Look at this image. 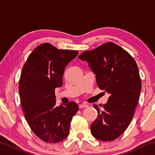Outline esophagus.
<instances>
[{
    "mask_svg": "<svg viewBox=\"0 0 155 155\" xmlns=\"http://www.w3.org/2000/svg\"><path fill=\"white\" fill-rule=\"evenodd\" d=\"M88 105L86 104H79V108L80 109H83V108H85V107H87Z\"/></svg>",
    "mask_w": 155,
    "mask_h": 155,
    "instance_id": "esophagus-1",
    "label": "esophagus"
}]
</instances>
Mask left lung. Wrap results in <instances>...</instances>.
I'll return each instance as SVG.
<instances>
[{
    "label": "left lung",
    "mask_w": 155,
    "mask_h": 155,
    "mask_svg": "<svg viewBox=\"0 0 155 155\" xmlns=\"http://www.w3.org/2000/svg\"><path fill=\"white\" fill-rule=\"evenodd\" d=\"M78 58L86 61L96 74L101 90L110 94L102 108L94 107L98 117L91 133L99 140L109 141L120 137L133 119L140 98L141 82L137 65L132 56L113 42L83 52Z\"/></svg>",
    "instance_id": "obj_1"
}]
</instances>
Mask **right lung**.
<instances>
[{
  "label": "right lung",
  "instance_id": "add662e5",
  "mask_svg": "<svg viewBox=\"0 0 155 155\" xmlns=\"http://www.w3.org/2000/svg\"><path fill=\"white\" fill-rule=\"evenodd\" d=\"M78 54L41 44L22 68L19 94L25 117L33 132L46 143H58L68 137L72 117L78 110L74 102L57 107L54 93L63 85L65 66Z\"/></svg>",
  "mask_w": 155,
  "mask_h": 155
}]
</instances>
